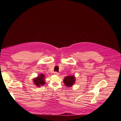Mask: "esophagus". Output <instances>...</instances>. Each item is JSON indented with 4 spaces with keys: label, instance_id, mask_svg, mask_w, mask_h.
<instances>
[{
    "label": "esophagus",
    "instance_id": "obj_1",
    "mask_svg": "<svg viewBox=\"0 0 121 121\" xmlns=\"http://www.w3.org/2000/svg\"><path fill=\"white\" fill-rule=\"evenodd\" d=\"M54 74L55 75H56V76H58V75H59V73H58V72H55V73H54Z\"/></svg>",
    "mask_w": 121,
    "mask_h": 121
}]
</instances>
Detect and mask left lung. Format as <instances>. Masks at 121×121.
Segmentation results:
<instances>
[{
    "mask_svg": "<svg viewBox=\"0 0 121 121\" xmlns=\"http://www.w3.org/2000/svg\"><path fill=\"white\" fill-rule=\"evenodd\" d=\"M63 81L66 86L68 87H71L75 83V77L74 76H66L64 78Z\"/></svg>",
    "mask_w": 121,
    "mask_h": 121,
    "instance_id": "obj_1",
    "label": "left lung"
}]
</instances>
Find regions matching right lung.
Returning a JSON list of instances; mask_svg holds the SVG:
<instances>
[{"label":"right lung","mask_w":121,"mask_h":121,"mask_svg":"<svg viewBox=\"0 0 121 121\" xmlns=\"http://www.w3.org/2000/svg\"><path fill=\"white\" fill-rule=\"evenodd\" d=\"M45 76L43 74H41L35 78L33 79L34 84L38 86V87H40L41 86H43L45 84L44 80H45Z\"/></svg>","instance_id":"1"}]
</instances>
